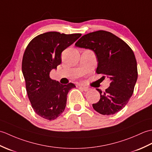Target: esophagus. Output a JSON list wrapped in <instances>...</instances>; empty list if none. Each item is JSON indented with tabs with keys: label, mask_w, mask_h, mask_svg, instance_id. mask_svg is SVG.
Masks as SVG:
<instances>
[{
	"label": "esophagus",
	"mask_w": 152,
	"mask_h": 152,
	"mask_svg": "<svg viewBox=\"0 0 152 152\" xmlns=\"http://www.w3.org/2000/svg\"><path fill=\"white\" fill-rule=\"evenodd\" d=\"M79 88H80V89H81L82 90L85 91V92H87V91H88V90H90L89 88L86 87V86H79Z\"/></svg>",
	"instance_id": "obj_1"
}]
</instances>
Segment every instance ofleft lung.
Returning <instances> with one entry per match:
<instances>
[{"label": "left lung", "instance_id": "obj_1", "mask_svg": "<svg viewBox=\"0 0 152 152\" xmlns=\"http://www.w3.org/2000/svg\"><path fill=\"white\" fill-rule=\"evenodd\" d=\"M75 45L94 50L98 61L96 73L110 79V86L103 92L96 89L100 99L92 104L94 110L103 115L118 113L129 102L137 80V60L133 50L122 39L105 30L84 35Z\"/></svg>", "mask_w": 152, "mask_h": 152}]
</instances>
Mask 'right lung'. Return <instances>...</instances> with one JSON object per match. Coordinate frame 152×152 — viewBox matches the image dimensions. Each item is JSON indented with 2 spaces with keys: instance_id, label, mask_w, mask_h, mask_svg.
<instances>
[{
  "instance_id": "add662e5",
  "label": "right lung",
  "mask_w": 152,
  "mask_h": 152,
  "mask_svg": "<svg viewBox=\"0 0 152 152\" xmlns=\"http://www.w3.org/2000/svg\"><path fill=\"white\" fill-rule=\"evenodd\" d=\"M81 36L49 32L33 38L25 50L22 72L26 92L32 109L48 120L57 118L65 109L67 95L75 88L73 83L62 85L52 80L49 74L61 64V53Z\"/></svg>"
}]
</instances>
